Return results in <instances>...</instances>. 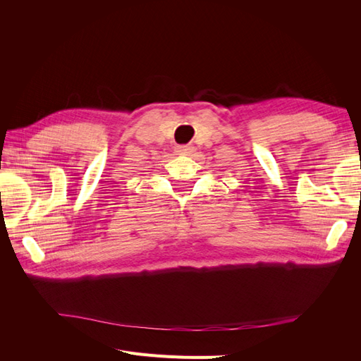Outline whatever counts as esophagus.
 <instances>
[{"instance_id": "obj_1", "label": "esophagus", "mask_w": 361, "mask_h": 361, "mask_svg": "<svg viewBox=\"0 0 361 361\" xmlns=\"http://www.w3.org/2000/svg\"><path fill=\"white\" fill-rule=\"evenodd\" d=\"M176 152H178V155L188 157V155H191L192 152H194V147L192 146H178Z\"/></svg>"}]
</instances>
